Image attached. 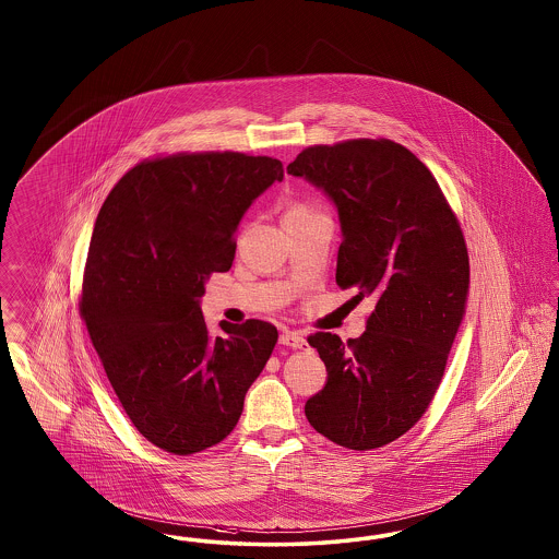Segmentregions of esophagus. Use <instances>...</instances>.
<instances>
[{
	"mask_svg": "<svg viewBox=\"0 0 559 559\" xmlns=\"http://www.w3.org/2000/svg\"><path fill=\"white\" fill-rule=\"evenodd\" d=\"M281 343L287 345V347H293V349H306V347H308V341L304 338L301 333H295V331L283 333V335H281Z\"/></svg>",
	"mask_w": 559,
	"mask_h": 559,
	"instance_id": "34e87169",
	"label": "esophagus"
}]
</instances>
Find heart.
<instances>
[{
  "label": "heart",
  "instance_id": "obj_1",
  "mask_svg": "<svg viewBox=\"0 0 559 559\" xmlns=\"http://www.w3.org/2000/svg\"><path fill=\"white\" fill-rule=\"evenodd\" d=\"M316 214L310 205H306V203H301V201H293L287 205V212H285V223L287 221H301V218H308V216H312Z\"/></svg>",
  "mask_w": 559,
  "mask_h": 559
}]
</instances>
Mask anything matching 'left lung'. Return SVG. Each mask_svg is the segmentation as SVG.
<instances>
[{"label":"left lung","mask_w":559,"mask_h":559,"mask_svg":"<svg viewBox=\"0 0 559 559\" xmlns=\"http://www.w3.org/2000/svg\"><path fill=\"white\" fill-rule=\"evenodd\" d=\"M287 173L333 200L336 285L374 301L359 338H308L329 379L306 416L336 445H386L423 418L443 379L468 299L462 228L430 170L391 139L313 145Z\"/></svg>","instance_id":"8db88e82"}]
</instances>
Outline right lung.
I'll return each instance as SVG.
<instances>
[{
    "instance_id": "1",
    "label": "right lung",
    "mask_w": 559,
    "mask_h": 559,
    "mask_svg": "<svg viewBox=\"0 0 559 559\" xmlns=\"http://www.w3.org/2000/svg\"><path fill=\"white\" fill-rule=\"evenodd\" d=\"M283 180L281 159L239 152L139 162L104 201L83 274L81 318L118 402L154 445L191 455L237 426L278 333L200 308L205 281L235 260L247 207Z\"/></svg>"
}]
</instances>
